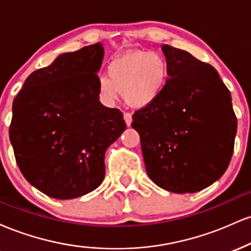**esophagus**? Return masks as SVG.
<instances>
[{
	"instance_id": "34e87169",
	"label": "esophagus",
	"mask_w": 251,
	"mask_h": 251,
	"mask_svg": "<svg viewBox=\"0 0 251 251\" xmlns=\"http://www.w3.org/2000/svg\"><path fill=\"white\" fill-rule=\"evenodd\" d=\"M124 120H125L126 125L131 126V124H132V114L131 113H124Z\"/></svg>"
}]
</instances>
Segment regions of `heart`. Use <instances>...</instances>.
<instances>
[{"label": "heart", "instance_id": "obj_1", "mask_svg": "<svg viewBox=\"0 0 251 251\" xmlns=\"http://www.w3.org/2000/svg\"><path fill=\"white\" fill-rule=\"evenodd\" d=\"M169 76L170 66L163 54L134 50L112 60L107 67V76L99 77L98 87L107 101H114L118 93H123L128 106L142 108L160 97Z\"/></svg>", "mask_w": 251, "mask_h": 251}]
</instances>
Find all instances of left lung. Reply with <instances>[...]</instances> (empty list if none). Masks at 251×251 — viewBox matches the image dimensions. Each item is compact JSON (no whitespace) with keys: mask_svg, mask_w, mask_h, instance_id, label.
Instances as JSON below:
<instances>
[{"mask_svg":"<svg viewBox=\"0 0 251 251\" xmlns=\"http://www.w3.org/2000/svg\"><path fill=\"white\" fill-rule=\"evenodd\" d=\"M160 97L133 114L146 172L159 188L194 194L223 176L234 152L237 119L229 89L211 65L169 45Z\"/></svg>","mask_w":251,"mask_h":251,"instance_id":"8db88e82","label":"left lung"}]
</instances>
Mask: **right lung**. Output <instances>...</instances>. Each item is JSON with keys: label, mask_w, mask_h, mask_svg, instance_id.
I'll return each mask as SVG.
<instances>
[{"label": "right lung", "mask_w": 251, "mask_h": 251, "mask_svg": "<svg viewBox=\"0 0 251 251\" xmlns=\"http://www.w3.org/2000/svg\"><path fill=\"white\" fill-rule=\"evenodd\" d=\"M100 42L63 53L25 79L13 102L9 138L34 188L56 200L96 190L105 152L126 129L123 113L99 101Z\"/></svg>", "instance_id": "right-lung-1"}]
</instances>
